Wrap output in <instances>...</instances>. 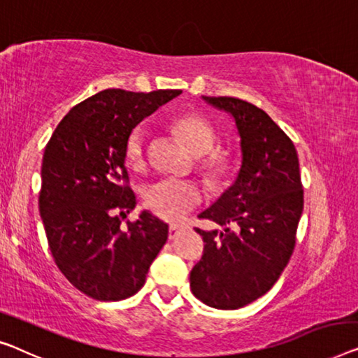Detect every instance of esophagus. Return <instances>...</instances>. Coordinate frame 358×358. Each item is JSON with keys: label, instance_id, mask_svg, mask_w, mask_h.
<instances>
[{"label": "esophagus", "instance_id": "obj_1", "mask_svg": "<svg viewBox=\"0 0 358 358\" xmlns=\"http://www.w3.org/2000/svg\"><path fill=\"white\" fill-rule=\"evenodd\" d=\"M181 231H183V227L170 225V228H169V239H175Z\"/></svg>", "mask_w": 358, "mask_h": 358}]
</instances>
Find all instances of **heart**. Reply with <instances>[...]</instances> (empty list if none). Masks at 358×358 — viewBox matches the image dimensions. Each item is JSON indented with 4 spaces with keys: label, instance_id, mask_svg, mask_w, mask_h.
Here are the masks:
<instances>
[{
    "label": "heart",
    "instance_id": "1",
    "mask_svg": "<svg viewBox=\"0 0 358 358\" xmlns=\"http://www.w3.org/2000/svg\"><path fill=\"white\" fill-rule=\"evenodd\" d=\"M173 131L185 141L191 152L199 157V170L212 185L222 183L233 173L231 151L218 148L213 127L199 114H183L172 122ZM146 154V128L138 125L130 131L125 143V157L133 167H140ZM145 204L157 217L180 222L204 199L201 185L193 180L159 178L145 189Z\"/></svg>",
    "mask_w": 358,
    "mask_h": 358
}]
</instances>
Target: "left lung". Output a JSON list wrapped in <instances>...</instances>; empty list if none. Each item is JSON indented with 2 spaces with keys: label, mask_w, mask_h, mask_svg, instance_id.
Segmentation results:
<instances>
[{
  "label": "left lung",
  "mask_w": 358,
  "mask_h": 358,
  "mask_svg": "<svg viewBox=\"0 0 358 358\" xmlns=\"http://www.w3.org/2000/svg\"><path fill=\"white\" fill-rule=\"evenodd\" d=\"M202 98L233 115L243 162L233 186L199 215L225 231L196 228L206 244L189 286L207 306L234 310L268 292L289 262L303 189L296 148L266 112L230 96Z\"/></svg>",
  "instance_id": "left-lung-1"
}]
</instances>
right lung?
<instances>
[{"label":"right lung","mask_w":358,"mask_h":358,"mask_svg":"<svg viewBox=\"0 0 358 358\" xmlns=\"http://www.w3.org/2000/svg\"><path fill=\"white\" fill-rule=\"evenodd\" d=\"M180 90L133 93L109 88L67 112L45 148L40 215L62 275L96 301H122L141 289L169 225L135 209L125 143L130 131Z\"/></svg>","instance_id":"add662e5"}]
</instances>
